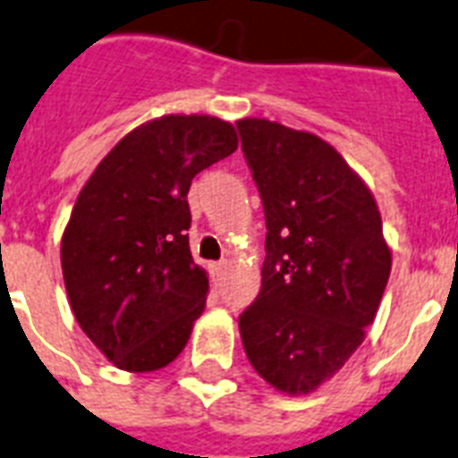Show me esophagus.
I'll return each instance as SVG.
<instances>
[{"label":"esophagus","mask_w":458,"mask_h":458,"mask_svg":"<svg viewBox=\"0 0 458 458\" xmlns=\"http://www.w3.org/2000/svg\"><path fill=\"white\" fill-rule=\"evenodd\" d=\"M225 272H226V260L212 262V277L222 279V275H225Z\"/></svg>","instance_id":"esophagus-1"}]
</instances>
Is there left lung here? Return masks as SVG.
I'll list each match as a JSON object with an SVG mask.
<instances>
[{
  "mask_svg": "<svg viewBox=\"0 0 458 458\" xmlns=\"http://www.w3.org/2000/svg\"><path fill=\"white\" fill-rule=\"evenodd\" d=\"M236 129L267 226L260 293L239 318L243 349L272 387L310 394L365 339L392 250L373 193L332 145L267 119Z\"/></svg>",
  "mask_w": 458,
  "mask_h": 458,
  "instance_id": "1",
  "label": "left lung"
}]
</instances>
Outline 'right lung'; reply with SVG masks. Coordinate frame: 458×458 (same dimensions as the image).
<instances>
[{"mask_svg": "<svg viewBox=\"0 0 458 458\" xmlns=\"http://www.w3.org/2000/svg\"><path fill=\"white\" fill-rule=\"evenodd\" d=\"M236 148L217 116H162L123 136L78 193L64 284L81 329L116 368L159 370L189 342L210 286L191 255L186 196L198 172Z\"/></svg>", "mask_w": 458, "mask_h": 458, "instance_id": "obj_1", "label": "right lung"}]
</instances>
